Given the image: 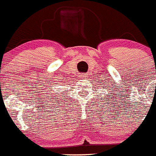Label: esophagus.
I'll return each instance as SVG.
<instances>
[{
	"label": "esophagus",
	"mask_w": 156,
	"mask_h": 156,
	"mask_svg": "<svg viewBox=\"0 0 156 156\" xmlns=\"http://www.w3.org/2000/svg\"><path fill=\"white\" fill-rule=\"evenodd\" d=\"M80 78H87V74H82V75L80 76Z\"/></svg>",
	"instance_id": "34e87169"
}]
</instances>
